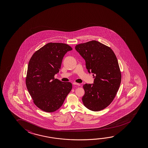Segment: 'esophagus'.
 Wrapping results in <instances>:
<instances>
[{
  "instance_id": "1",
  "label": "esophagus",
  "mask_w": 148,
  "mask_h": 148,
  "mask_svg": "<svg viewBox=\"0 0 148 148\" xmlns=\"http://www.w3.org/2000/svg\"><path fill=\"white\" fill-rule=\"evenodd\" d=\"M73 84L74 85H76V86H80V84H78V83H76V82H73Z\"/></svg>"
}]
</instances>
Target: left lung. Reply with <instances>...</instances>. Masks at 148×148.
<instances>
[{
	"mask_svg": "<svg viewBox=\"0 0 148 148\" xmlns=\"http://www.w3.org/2000/svg\"><path fill=\"white\" fill-rule=\"evenodd\" d=\"M75 49L84 59L88 72L95 75L93 84L83 85V104L94 112L104 109L113 101L121 84L116 56L110 47L95 40L78 44Z\"/></svg>",
	"mask_w": 148,
	"mask_h": 148,
	"instance_id": "left-lung-1",
	"label": "left lung"
}]
</instances>
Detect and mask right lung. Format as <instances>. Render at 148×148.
Returning a JSON list of instances; mask_svg holds the SVG:
<instances>
[{
	"instance_id": "add662e5",
	"label": "right lung",
	"mask_w": 148,
	"mask_h": 148,
	"mask_svg": "<svg viewBox=\"0 0 148 148\" xmlns=\"http://www.w3.org/2000/svg\"><path fill=\"white\" fill-rule=\"evenodd\" d=\"M72 50L66 44L49 43L35 52L29 60L26 87L35 105L44 112L59 109L72 88L71 82L54 78L60 69L63 57Z\"/></svg>"
}]
</instances>
